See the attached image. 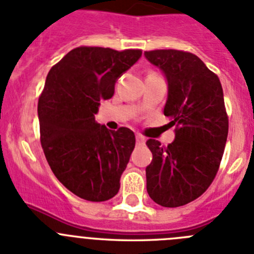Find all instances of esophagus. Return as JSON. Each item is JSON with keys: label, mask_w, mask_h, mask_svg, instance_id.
Instances as JSON below:
<instances>
[{"label": "esophagus", "mask_w": 254, "mask_h": 254, "mask_svg": "<svg viewBox=\"0 0 254 254\" xmlns=\"http://www.w3.org/2000/svg\"><path fill=\"white\" fill-rule=\"evenodd\" d=\"M136 144L138 145H144L145 144V138L142 136L140 134H136Z\"/></svg>", "instance_id": "1"}]
</instances>
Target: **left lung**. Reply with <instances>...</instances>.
<instances>
[{
    "mask_svg": "<svg viewBox=\"0 0 254 254\" xmlns=\"http://www.w3.org/2000/svg\"><path fill=\"white\" fill-rule=\"evenodd\" d=\"M169 81L164 114L176 127L169 145L148 139L153 158L145 169L147 191L162 207L197 199L212 184L228 139L229 118L219 76L190 52L145 51Z\"/></svg>",
    "mask_w": 254,
    "mask_h": 254,
    "instance_id": "left-lung-1",
    "label": "left lung"
}]
</instances>
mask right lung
Masks as SVG:
<instances>
[{
    "instance_id": "right-lung-1",
    "label": "right lung",
    "mask_w": 254,
    "mask_h": 254,
    "mask_svg": "<svg viewBox=\"0 0 254 254\" xmlns=\"http://www.w3.org/2000/svg\"><path fill=\"white\" fill-rule=\"evenodd\" d=\"M142 56V50L81 46L51 67L38 100L41 144L59 182L90 202L115 197L135 147L129 127L111 131L96 123L101 101Z\"/></svg>"
}]
</instances>
